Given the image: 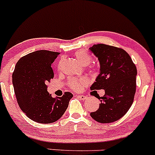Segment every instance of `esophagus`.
<instances>
[{
    "instance_id": "esophagus-1",
    "label": "esophagus",
    "mask_w": 155,
    "mask_h": 155,
    "mask_svg": "<svg viewBox=\"0 0 155 155\" xmlns=\"http://www.w3.org/2000/svg\"><path fill=\"white\" fill-rule=\"evenodd\" d=\"M76 96H77V97H79V98H80V99H81V100H82V101L87 100V97L86 96H84V95H77Z\"/></svg>"
}]
</instances>
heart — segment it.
<instances>
[{
    "instance_id": "b5f03b06",
    "label": "heart",
    "mask_w": 155,
    "mask_h": 155,
    "mask_svg": "<svg viewBox=\"0 0 155 155\" xmlns=\"http://www.w3.org/2000/svg\"><path fill=\"white\" fill-rule=\"evenodd\" d=\"M74 55L79 62L82 65H88L91 62V58L90 54L84 50H78L74 53ZM88 84V80L85 77L73 78L69 81V85L71 88L76 91H80L83 90L85 86Z\"/></svg>"
}]
</instances>
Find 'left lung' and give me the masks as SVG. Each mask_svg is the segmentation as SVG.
Wrapping results in <instances>:
<instances>
[{
	"mask_svg": "<svg viewBox=\"0 0 155 155\" xmlns=\"http://www.w3.org/2000/svg\"><path fill=\"white\" fill-rule=\"evenodd\" d=\"M90 51L98 60L100 72L90 90H104L98 97L100 106L90 116L100 123L120 120L132 106L136 90L137 69L124 49L104 44H95Z\"/></svg>",
	"mask_w": 155,
	"mask_h": 155,
	"instance_id": "8db88e82",
	"label": "left lung"
}]
</instances>
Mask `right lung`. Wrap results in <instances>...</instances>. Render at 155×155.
<instances>
[{
	"label": "right lung",
	"instance_id": "obj_1",
	"mask_svg": "<svg viewBox=\"0 0 155 155\" xmlns=\"http://www.w3.org/2000/svg\"><path fill=\"white\" fill-rule=\"evenodd\" d=\"M60 52L38 50L18 60L12 74L15 93L21 110L28 118L38 123L56 122L66 111L73 95L66 92L52 97L47 83L54 77L51 64Z\"/></svg>",
	"mask_w": 155,
	"mask_h": 155
}]
</instances>
